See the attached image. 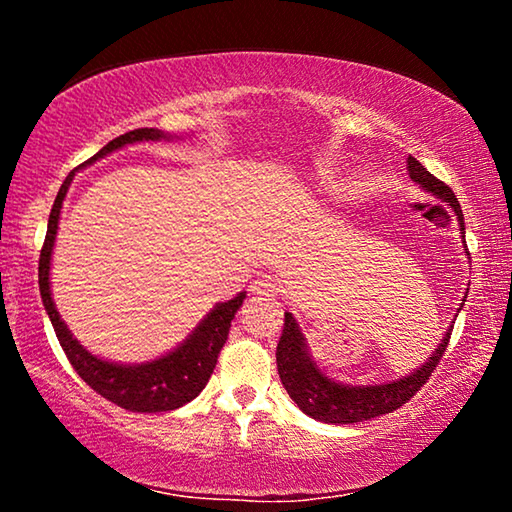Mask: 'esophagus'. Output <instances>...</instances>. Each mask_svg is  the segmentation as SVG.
<instances>
[{
  "mask_svg": "<svg viewBox=\"0 0 512 512\" xmlns=\"http://www.w3.org/2000/svg\"><path fill=\"white\" fill-rule=\"evenodd\" d=\"M250 291L255 293V296H264V298H275L277 293V282L273 280L271 275H259L257 280L250 284Z\"/></svg>",
  "mask_w": 512,
  "mask_h": 512,
  "instance_id": "34e87169",
  "label": "esophagus"
}]
</instances>
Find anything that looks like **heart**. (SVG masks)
Listing matches in <instances>:
<instances>
[{"instance_id": "obj_1", "label": "heart", "mask_w": 512, "mask_h": 512, "mask_svg": "<svg viewBox=\"0 0 512 512\" xmlns=\"http://www.w3.org/2000/svg\"><path fill=\"white\" fill-rule=\"evenodd\" d=\"M325 173H329V169H325ZM363 187H366V178H363V173H359V176H354V180L348 185V194L357 196L363 192Z\"/></svg>"}]
</instances>
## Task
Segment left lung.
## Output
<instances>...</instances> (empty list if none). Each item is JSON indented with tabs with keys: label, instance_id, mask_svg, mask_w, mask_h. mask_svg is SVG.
<instances>
[{
	"label": "left lung",
	"instance_id": "8db88e82",
	"mask_svg": "<svg viewBox=\"0 0 512 512\" xmlns=\"http://www.w3.org/2000/svg\"><path fill=\"white\" fill-rule=\"evenodd\" d=\"M406 169L413 183H418L422 189H427L440 201L452 207L458 225H461V237L465 239V223H463V210L458 198L454 196L443 180H438L433 173H429L422 164L409 155L406 160ZM467 250V246H465ZM452 336V327L447 329L443 341L438 343V348L431 352V357L422 363L420 368H415L409 375L388 384H375V386H350L341 384V381L329 379L323 370L316 366V361L311 359L307 339L300 332V325L296 323L293 314H284V329L277 343L275 359H277V375L282 379V386L287 388V393L293 402L298 404L302 413H307L309 418L329 422V424H352L363 422L377 415L393 413L406 404L411 397L420 391L422 384H427L431 372L436 370Z\"/></svg>",
	"mask_w": 512,
	"mask_h": 512
}]
</instances>
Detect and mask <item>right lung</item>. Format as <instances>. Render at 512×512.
Segmentation results:
<instances>
[{"label": "right lung", "instance_id": "1", "mask_svg": "<svg viewBox=\"0 0 512 512\" xmlns=\"http://www.w3.org/2000/svg\"><path fill=\"white\" fill-rule=\"evenodd\" d=\"M160 140H176V135H167L158 131V128H135L131 133H124L108 142L103 149L92 155L85 164L97 162L103 155L121 149V146L137 144V142H160ZM74 180V171L65 178L60 185V192L51 207L49 223H47V237L45 246L40 250V264H38V284L40 296L45 311L49 314L51 325L58 336L60 345L67 354L69 363L79 372V377L88 384L92 391H97L101 397H106L112 404L121 406L126 411L135 413H158V411H173L178 406L192 402L194 397L203 391L210 375L214 372L216 359L223 343L228 341L230 323L235 318L237 309L246 298V291L237 293L235 298L228 302H219L210 314H207L201 323L187 339L164 354L160 359L146 361V363H115L106 361L101 357H94L83 345L74 339L69 332L65 320L60 318L58 309L51 298V284H49V268H51V253H54V241L58 232L60 221V207L67 196V189Z\"/></svg>", "mask_w": 512, "mask_h": 512}]
</instances>
